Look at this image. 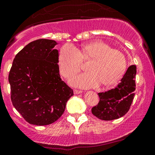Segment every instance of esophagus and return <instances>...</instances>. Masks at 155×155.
<instances>
[{"instance_id": "esophagus-1", "label": "esophagus", "mask_w": 155, "mask_h": 155, "mask_svg": "<svg viewBox=\"0 0 155 155\" xmlns=\"http://www.w3.org/2000/svg\"><path fill=\"white\" fill-rule=\"evenodd\" d=\"M74 93L75 94H81V93H82V91L81 90H78V89H74Z\"/></svg>"}]
</instances>
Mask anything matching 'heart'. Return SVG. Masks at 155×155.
Listing matches in <instances>:
<instances>
[{
    "mask_svg": "<svg viewBox=\"0 0 155 155\" xmlns=\"http://www.w3.org/2000/svg\"><path fill=\"white\" fill-rule=\"evenodd\" d=\"M89 60L86 68L89 72L74 76L69 81L71 85L83 88L111 86L122 78L127 66L124 53L103 41L84 44L81 48L67 44L58 55L60 73L65 78H70L82 69V61Z\"/></svg>",
    "mask_w": 155,
    "mask_h": 155,
    "instance_id": "1",
    "label": "heart"
}]
</instances>
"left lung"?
Masks as SVG:
<instances>
[{"label": "left lung", "instance_id": "left-lung-1", "mask_svg": "<svg viewBox=\"0 0 155 155\" xmlns=\"http://www.w3.org/2000/svg\"><path fill=\"white\" fill-rule=\"evenodd\" d=\"M136 72V66L131 65L114 89L98 93L100 101L91 109V113L103 120H112L125 115L134 97Z\"/></svg>", "mask_w": 155, "mask_h": 155}]
</instances>
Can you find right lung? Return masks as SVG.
I'll use <instances>...</instances> for the list:
<instances>
[{"instance_id":"obj_1","label":"right lung","mask_w":155,"mask_h":155,"mask_svg":"<svg viewBox=\"0 0 155 155\" xmlns=\"http://www.w3.org/2000/svg\"><path fill=\"white\" fill-rule=\"evenodd\" d=\"M55 45L48 39L29 43L16 54L9 71L12 103L30 124L55 122L74 94L60 76Z\"/></svg>"}]
</instances>
